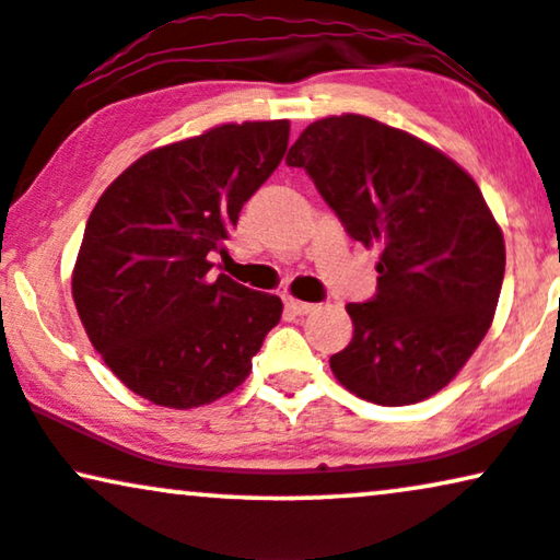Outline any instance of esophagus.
Returning <instances> with one entry per match:
<instances>
[{
    "mask_svg": "<svg viewBox=\"0 0 560 560\" xmlns=\"http://www.w3.org/2000/svg\"><path fill=\"white\" fill-rule=\"evenodd\" d=\"M284 304H287V310H289V313H292V315H307V313H313V310H315L313 302L294 300V296H289V300H287Z\"/></svg>",
    "mask_w": 560,
    "mask_h": 560,
    "instance_id": "obj_1",
    "label": "esophagus"
}]
</instances>
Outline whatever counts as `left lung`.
Masks as SVG:
<instances>
[{
	"instance_id": "obj_1",
	"label": "left lung",
	"mask_w": 560,
	"mask_h": 560,
	"mask_svg": "<svg viewBox=\"0 0 560 560\" xmlns=\"http://www.w3.org/2000/svg\"><path fill=\"white\" fill-rule=\"evenodd\" d=\"M349 237L377 243V292L346 304L353 338L330 370L359 398L408 406L442 390L483 341L504 281V237L476 180L366 116L310 124L287 154Z\"/></svg>"
}]
</instances>
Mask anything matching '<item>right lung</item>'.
<instances>
[{
	"label": "right lung",
	"instance_id": "add662e5",
	"mask_svg": "<svg viewBox=\"0 0 560 560\" xmlns=\"http://www.w3.org/2000/svg\"><path fill=\"white\" fill-rule=\"evenodd\" d=\"M289 121L217 126L139 158L95 203L72 294L92 346L154 406L198 408L243 385L281 300L230 276L211 253L279 167Z\"/></svg>",
	"mask_w": 560,
	"mask_h": 560
}]
</instances>
